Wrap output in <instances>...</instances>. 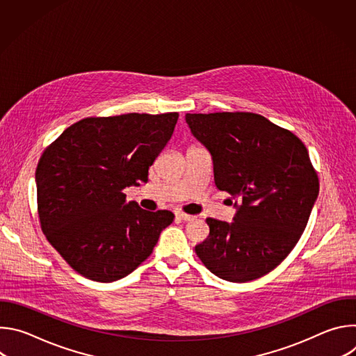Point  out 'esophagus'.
I'll list each match as a JSON object with an SVG mask.
<instances>
[{"instance_id":"esophagus-1","label":"esophagus","mask_w":356,"mask_h":356,"mask_svg":"<svg viewBox=\"0 0 356 356\" xmlns=\"http://www.w3.org/2000/svg\"><path fill=\"white\" fill-rule=\"evenodd\" d=\"M176 217L177 218H180V220H183V221H193V220H195V216H190V214H184V213H176Z\"/></svg>"}]
</instances>
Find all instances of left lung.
Wrapping results in <instances>:
<instances>
[{
	"instance_id": "1",
	"label": "left lung",
	"mask_w": 356,
	"mask_h": 356,
	"mask_svg": "<svg viewBox=\"0 0 356 356\" xmlns=\"http://www.w3.org/2000/svg\"><path fill=\"white\" fill-rule=\"evenodd\" d=\"M186 122L210 152L216 186L238 198L232 222L207 218L197 257L228 282L262 277L296 246L318 197L307 147L253 113L186 114Z\"/></svg>"
}]
</instances>
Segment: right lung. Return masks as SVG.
Returning <instances> with one entry per match:
<instances>
[{"label":"right lung","mask_w":356,"mask_h":356,"mask_svg":"<svg viewBox=\"0 0 356 356\" xmlns=\"http://www.w3.org/2000/svg\"><path fill=\"white\" fill-rule=\"evenodd\" d=\"M177 118V113L84 118L43 152L35 173L40 227L84 277L103 283L125 277L172 224V211L142 210L125 201L122 190L147 181Z\"/></svg>","instance_id":"1"}]
</instances>
